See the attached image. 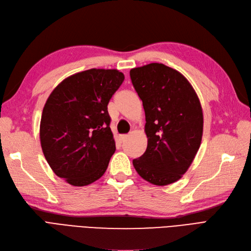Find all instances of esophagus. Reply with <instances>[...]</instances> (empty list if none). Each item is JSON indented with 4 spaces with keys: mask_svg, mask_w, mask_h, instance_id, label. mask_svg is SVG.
<instances>
[{
    "mask_svg": "<svg viewBox=\"0 0 251 251\" xmlns=\"http://www.w3.org/2000/svg\"><path fill=\"white\" fill-rule=\"evenodd\" d=\"M127 139V135H122L119 137V140H120V142H125L126 140Z\"/></svg>",
    "mask_w": 251,
    "mask_h": 251,
    "instance_id": "34e87169",
    "label": "esophagus"
}]
</instances>
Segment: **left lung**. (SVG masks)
<instances>
[{
	"mask_svg": "<svg viewBox=\"0 0 251 251\" xmlns=\"http://www.w3.org/2000/svg\"><path fill=\"white\" fill-rule=\"evenodd\" d=\"M145 111L146 151L133 159L138 174L163 186L187 171L201 145L203 111L188 80L164 64L152 63L129 71Z\"/></svg>",
	"mask_w": 251,
	"mask_h": 251,
	"instance_id": "left-lung-1",
	"label": "left lung"
}]
</instances>
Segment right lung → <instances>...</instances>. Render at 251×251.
Instances as JSON below:
<instances>
[{"label":"right lung","mask_w":251,"mask_h":251,"mask_svg":"<svg viewBox=\"0 0 251 251\" xmlns=\"http://www.w3.org/2000/svg\"><path fill=\"white\" fill-rule=\"evenodd\" d=\"M125 75L91 69L66 78L48 97L40 141L52 171L74 186L101 178L115 151L107 106Z\"/></svg>","instance_id":"add662e5"}]
</instances>
